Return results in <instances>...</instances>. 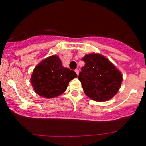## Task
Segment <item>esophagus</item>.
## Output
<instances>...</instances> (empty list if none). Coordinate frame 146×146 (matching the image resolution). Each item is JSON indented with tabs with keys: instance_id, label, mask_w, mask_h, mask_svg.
<instances>
[{
	"instance_id": "1",
	"label": "esophagus",
	"mask_w": 146,
	"mask_h": 146,
	"mask_svg": "<svg viewBox=\"0 0 146 146\" xmlns=\"http://www.w3.org/2000/svg\"><path fill=\"white\" fill-rule=\"evenodd\" d=\"M75 72L76 73V74H77V76H78V74H79V70H78V69H76V70H75Z\"/></svg>"
}]
</instances>
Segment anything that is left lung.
<instances>
[{
  "mask_svg": "<svg viewBox=\"0 0 146 146\" xmlns=\"http://www.w3.org/2000/svg\"><path fill=\"white\" fill-rule=\"evenodd\" d=\"M78 79L86 95L96 102L111 100L118 93L123 75L108 59L99 53L85 55Z\"/></svg>",
  "mask_w": 146,
  "mask_h": 146,
  "instance_id": "8db88e82",
  "label": "left lung"
}]
</instances>
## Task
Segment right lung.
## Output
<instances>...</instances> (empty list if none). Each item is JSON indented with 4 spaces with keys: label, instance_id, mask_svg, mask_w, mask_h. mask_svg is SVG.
I'll return each instance as SVG.
<instances>
[{
    "label": "right lung",
    "instance_id": "right-lung-1",
    "mask_svg": "<svg viewBox=\"0 0 146 146\" xmlns=\"http://www.w3.org/2000/svg\"><path fill=\"white\" fill-rule=\"evenodd\" d=\"M76 77L74 71L64 67L59 57L54 55L43 59L36 66L30 81L38 95L53 98L65 92L69 82Z\"/></svg>",
    "mask_w": 146,
    "mask_h": 146
}]
</instances>
